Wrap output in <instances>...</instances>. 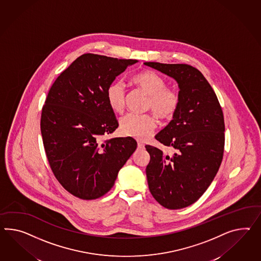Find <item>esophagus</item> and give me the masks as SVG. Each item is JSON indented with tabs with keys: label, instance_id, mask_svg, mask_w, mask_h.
I'll list each match as a JSON object with an SVG mask.
<instances>
[{
	"label": "esophagus",
	"instance_id": "obj_1",
	"mask_svg": "<svg viewBox=\"0 0 261 261\" xmlns=\"http://www.w3.org/2000/svg\"><path fill=\"white\" fill-rule=\"evenodd\" d=\"M137 145H138L139 148H144V147H145V145H144L142 142H139V141L137 142Z\"/></svg>",
	"mask_w": 261,
	"mask_h": 261
}]
</instances>
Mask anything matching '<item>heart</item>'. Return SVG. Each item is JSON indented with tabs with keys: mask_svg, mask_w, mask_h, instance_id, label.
Listing matches in <instances>:
<instances>
[{
	"mask_svg": "<svg viewBox=\"0 0 261 261\" xmlns=\"http://www.w3.org/2000/svg\"><path fill=\"white\" fill-rule=\"evenodd\" d=\"M132 82L147 94V109L151 110L158 118L169 119L177 112L180 104V96L173 90L167 88V81L152 71H143L134 74ZM108 103L111 109L121 114L125 110L126 90L119 81L113 82L106 92ZM157 121L150 114H127L120 120L121 134L139 140H146L153 134Z\"/></svg>",
	"mask_w": 261,
	"mask_h": 261,
	"instance_id": "heart-1",
	"label": "heart"
}]
</instances>
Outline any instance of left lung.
Returning <instances> with one entry per match:
<instances>
[{
	"label": "left lung",
	"mask_w": 261,
	"mask_h": 261,
	"mask_svg": "<svg viewBox=\"0 0 261 261\" xmlns=\"http://www.w3.org/2000/svg\"><path fill=\"white\" fill-rule=\"evenodd\" d=\"M144 64L174 79L180 89L173 119L155 136L173 153L146 146L150 155L146 168L148 188L164 207H187L206 191L221 167L223 113L214 90L198 69L188 64Z\"/></svg>",
	"instance_id": "1"
}]
</instances>
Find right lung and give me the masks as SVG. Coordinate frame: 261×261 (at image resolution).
<instances>
[{
    "mask_svg": "<svg viewBox=\"0 0 261 261\" xmlns=\"http://www.w3.org/2000/svg\"><path fill=\"white\" fill-rule=\"evenodd\" d=\"M137 61L84 54L47 94L40 118L47 159L60 185L80 199L94 200L109 192L137 147L133 137L102 141L118 127L108 87Z\"/></svg>",
    "mask_w": 261,
    "mask_h": 261,
    "instance_id": "1",
    "label": "right lung"
}]
</instances>
